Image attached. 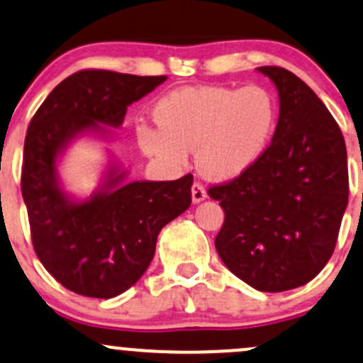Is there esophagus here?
Wrapping results in <instances>:
<instances>
[{
    "label": "esophagus",
    "mask_w": 363,
    "mask_h": 363,
    "mask_svg": "<svg viewBox=\"0 0 363 363\" xmlns=\"http://www.w3.org/2000/svg\"><path fill=\"white\" fill-rule=\"evenodd\" d=\"M206 197H207V192H206V189H203L202 183L195 182L192 185V201L197 203V202H202Z\"/></svg>",
    "instance_id": "esophagus-1"
}]
</instances>
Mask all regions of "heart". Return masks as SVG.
Here are the masks:
<instances>
[{"instance_id": "b5f03b06", "label": "heart", "mask_w": 363, "mask_h": 363, "mask_svg": "<svg viewBox=\"0 0 363 363\" xmlns=\"http://www.w3.org/2000/svg\"><path fill=\"white\" fill-rule=\"evenodd\" d=\"M156 125L135 130L140 149L171 168L189 164L197 147L199 169L213 180H233L250 169L269 145L278 99L264 85L182 87L154 108Z\"/></svg>"}]
</instances>
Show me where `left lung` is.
Masks as SVG:
<instances>
[{"instance_id": "left-lung-1", "label": "left lung", "mask_w": 363, "mask_h": 363, "mask_svg": "<svg viewBox=\"0 0 363 363\" xmlns=\"http://www.w3.org/2000/svg\"><path fill=\"white\" fill-rule=\"evenodd\" d=\"M279 94V118L260 160L209 186L225 223L216 250L236 278L259 291H286L315 278L335 252L348 203L343 133L295 73L260 67Z\"/></svg>"}]
</instances>
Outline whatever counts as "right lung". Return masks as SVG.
I'll list each match as a JSON object with an SVG mask.
<instances>
[{"mask_svg":"<svg viewBox=\"0 0 363 363\" xmlns=\"http://www.w3.org/2000/svg\"><path fill=\"white\" fill-rule=\"evenodd\" d=\"M166 79L80 70L52 89L28 123L20 185L32 245L67 290L91 298L127 291L149 267L162 226L190 207L192 174L123 183V173L109 169L103 189L84 202H72L56 178V157L73 137L99 123L120 127L128 106Z\"/></svg>","mask_w":363,"mask_h":363,"instance_id":"1","label":"right lung"}]
</instances>
